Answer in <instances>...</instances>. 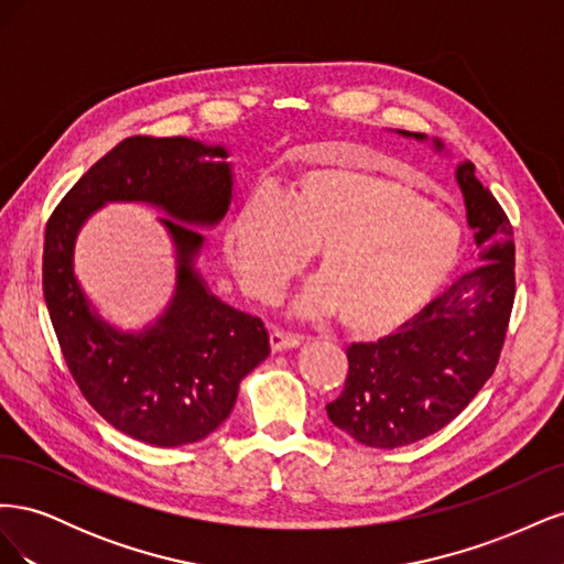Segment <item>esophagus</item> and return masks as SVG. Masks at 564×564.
<instances>
[{
  "mask_svg": "<svg viewBox=\"0 0 564 564\" xmlns=\"http://www.w3.org/2000/svg\"><path fill=\"white\" fill-rule=\"evenodd\" d=\"M303 336L299 334H286V332H280L275 329L270 334V348L272 352H282V350H292V348H299L303 346Z\"/></svg>",
  "mask_w": 564,
  "mask_h": 564,
  "instance_id": "1",
  "label": "esophagus"
}]
</instances>
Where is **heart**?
<instances>
[{
  "label": "heart",
  "mask_w": 564,
  "mask_h": 564,
  "mask_svg": "<svg viewBox=\"0 0 564 564\" xmlns=\"http://www.w3.org/2000/svg\"><path fill=\"white\" fill-rule=\"evenodd\" d=\"M317 251L305 317L336 313L355 336L402 327L447 284L460 259L456 220L414 187L355 169H313L282 199L253 195L235 212L226 253L247 294L272 303Z\"/></svg>",
  "instance_id": "b5f03b06"
}]
</instances>
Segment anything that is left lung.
Returning a JSON list of instances; mask_svg holds the SVG:
<instances>
[{
	"label": "left lung",
	"instance_id": "1",
	"mask_svg": "<svg viewBox=\"0 0 564 564\" xmlns=\"http://www.w3.org/2000/svg\"><path fill=\"white\" fill-rule=\"evenodd\" d=\"M400 133L425 141L423 133ZM456 183L482 265L398 334L348 346V379L327 414L367 447L395 449L445 429L497 369L516 301L513 226L470 162L456 166Z\"/></svg>",
	"mask_w": 564,
	"mask_h": 564
}]
</instances>
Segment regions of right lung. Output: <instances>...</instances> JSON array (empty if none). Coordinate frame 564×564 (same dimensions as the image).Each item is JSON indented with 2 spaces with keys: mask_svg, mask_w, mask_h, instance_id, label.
<instances>
[{
  "mask_svg": "<svg viewBox=\"0 0 564 564\" xmlns=\"http://www.w3.org/2000/svg\"><path fill=\"white\" fill-rule=\"evenodd\" d=\"M224 145L131 135L100 158L51 214L42 284L51 324L82 395L117 431L158 447L204 440L224 423L240 381L270 340L263 322L216 299L195 259L232 199ZM108 200L162 208L177 247V289L167 311L141 333H119L91 308L74 278V242Z\"/></svg>",
  "mask_w": 564,
  "mask_h": 564,
  "instance_id": "right-lung-1",
  "label": "right lung"
}]
</instances>
